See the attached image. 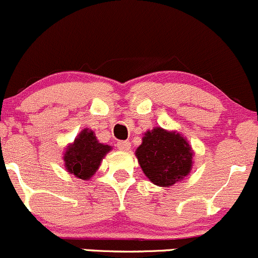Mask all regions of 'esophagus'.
Here are the masks:
<instances>
[{"label":"esophagus","mask_w":258,"mask_h":258,"mask_svg":"<svg viewBox=\"0 0 258 258\" xmlns=\"http://www.w3.org/2000/svg\"><path fill=\"white\" fill-rule=\"evenodd\" d=\"M117 147L120 150V151H129V150H130V141L129 140L118 141Z\"/></svg>","instance_id":"esophagus-1"}]
</instances>
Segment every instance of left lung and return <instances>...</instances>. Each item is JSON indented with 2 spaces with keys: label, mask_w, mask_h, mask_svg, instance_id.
Returning a JSON list of instances; mask_svg holds the SVG:
<instances>
[{
  "label": "left lung",
  "mask_w": 258,
  "mask_h": 258,
  "mask_svg": "<svg viewBox=\"0 0 258 258\" xmlns=\"http://www.w3.org/2000/svg\"><path fill=\"white\" fill-rule=\"evenodd\" d=\"M135 155L147 178L160 186H170L191 169L192 150L186 140L162 128L145 133Z\"/></svg>",
  "instance_id": "1"
}]
</instances>
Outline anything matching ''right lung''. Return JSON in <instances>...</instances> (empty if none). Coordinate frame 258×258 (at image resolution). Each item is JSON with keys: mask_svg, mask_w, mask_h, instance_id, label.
<instances>
[{"mask_svg": "<svg viewBox=\"0 0 258 258\" xmlns=\"http://www.w3.org/2000/svg\"><path fill=\"white\" fill-rule=\"evenodd\" d=\"M111 150L108 145L100 144L94 132L84 129L74 144L66 150L64 162L69 173L80 179H89L97 170L101 161Z\"/></svg>", "mask_w": 258, "mask_h": 258, "instance_id": "obj_1", "label": "right lung"}]
</instances>
